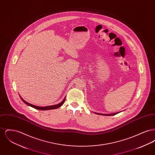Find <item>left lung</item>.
<instances>
[{
	"mask_svg": "<svg viewBox=\"0 0 155 155\" xmlns=\"http://www.w3.org/2000/svg\"><path fill=\"white\" fill-rule=\"evenodd\" d=\"M94 113H95L96 114H99V115H102V116H113V115H116L118 113L120 112H117V113H111V114H102V113H96V112H94Z\"/></svg>",
	"mask_w": 155,
	"mask_h": 155,
	"instance_id": "8db88e82",
	"label": "left lung"
}]
</instances>
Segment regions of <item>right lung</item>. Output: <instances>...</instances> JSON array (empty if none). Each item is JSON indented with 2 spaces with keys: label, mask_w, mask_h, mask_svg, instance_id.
<instances>
[{
  "label": "right lung",
  "mask_w": 155,
  "mask_h": 155,
  "mask_svg": "<svg viewBox=\"0 0 155 155\" xmlns=\"http://www.w3.org/2000/svg\"><path fill=\"white\" fill-rule=\"evenodd\" d=\"M20 98L21 99L22 102H24L26 104H27L28 106H30L33 107V108H34V109H38V110H51V109H58V108L60 107L63 104V103H64V101H65V99H66V97H65L64 99L63 100V101H62L61 102L59 103V104H55V105H52V106L41 107V106H35V105L32 104H31V103H28L27 102H26L25 101H24V100L22 99V97H21L20 95Z\"/></svg>",
  "instance_id": "obj_1"
}]
</instances>
